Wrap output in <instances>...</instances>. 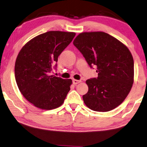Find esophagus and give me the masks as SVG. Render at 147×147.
Returning <instances> with one entry per match:
<instances>
[{
	"instance_id": "obj_1",
	"label": "esophagus",
	"mask_w": 147,
	"mask_h": 147,
	"mask_svg": "<svg viewBox=\"0 0 147 147\" xmlns=\"http://www.w3.org/2000/svg\"><path fill=\"white\" fill-rule=\"evenodd\" d=\"M81 82V80H73V83L74 85H77L78 83H79Z\"/></svg>"
}]
</instances>
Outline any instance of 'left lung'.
<instances>
[{
    "label": "left lung",
    "instance_id": "left-lung-1",
    "mask_svg": "<svg viewBox=\"0 0 147 147\" xmlns=\"http://www.w3.org/2000/svg\"><path fill=\"white\" fill-rule=\"evenodd\" d=\"M97 78L86 81L88 92L83 96L92 110H113L125 100L134 82V60L127 47L103 32L80 33L73 41Z\"/></svg>",
    "mask_w": 147,
    "mask_h": 147
}]
</instances>
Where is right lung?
I'll use <instances>...</instances> for the list:
<instances>
[{
	"label": "right lung",
	"instance_id": "add662e5",
	"mask_svg": "<svg viewBox=\"0 0 147 147\" xmlns=\"http://www.w3.org/2000/svg\"><path fill=\"white\" fill-rule=\"evenodd\" d=\"M75 35L49 31L32 39L19 52L14 66L16 82L23 96L36 107L50 110L64 102L72 80L50 73L57 68L59 56Z\"/></svg>",
	"mask_w": 147,
	"mask_h": 147
}]
</instances>
